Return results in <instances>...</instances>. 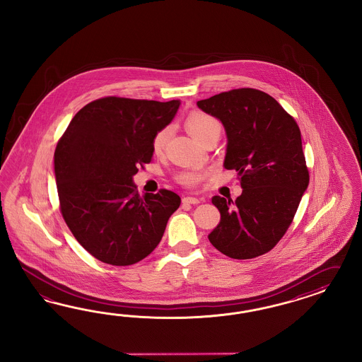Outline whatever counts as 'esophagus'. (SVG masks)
I'll return each mask as SVG.
<instances>
[{"label":"esophagus","mask_w":362,"mask_h":362,"mask_svg":"<svg viewBox=\"0 0 362 362\" xmlns=\"http://www.w3.org/2000/svg\"><path fill=\"white\" fill-rule=\"evenodd\" d=\"M182 202H183L185 204H199V203H200V200H199L197 197H185L182 199Z\"/></svg>","instance_id":"34e87169"}]
</instances>
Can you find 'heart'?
<instances>
[{
  "label": "heart",
  "instance_id": "obj_1",
  "mask_svg": "<svg viewBox=\"0 0 362 362\" xmlns=\"http://www.w3.org/2000/svg\"><path fill=\"white\" fill-rule=\"evenodd\" d=\"M186 126L188 132H191L199 142H202L206 136L212 132H220L221 126L219 121L204 112H191L186 119ZM171 127H165L158 132L153 138V148L155 153H160L165 148V143L170 138ZM209 173L200 170H186L177 175V180L185 186H197Z\"/></svg>",
  "mask_w": 362,
  "mask_h": 362
}]
</instances>
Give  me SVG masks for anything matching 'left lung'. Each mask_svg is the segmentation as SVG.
Wrapping results in <instances>:
<instances>
[{"mask_svg": "<svg viewBox=\"0 0 362 362\" xmlns=\"http://www.w3.org/2000/svg\"><path fill=\"white\" fill-rule=\"evenodd\" d=\"M197 107L219 119L227 135L224 168L236 170L243 194L212 197L220 223L211 244L232 259H253L284 236L307 191L301 132L281 105L260 90L236 88Z\"/></svg>", "mask_w": 362, "mask_h": 362, "instance_id": "8db88e82", "label": "left lung"}]
</instances>
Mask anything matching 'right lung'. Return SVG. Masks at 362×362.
<instances>
[{"label": "right lung", "mask_w": 362, "mask_h": 362, "mask_svg": "<svg viewBox=\"0 0 362 362\" xmlns=\"http://www.w3.org/2000/svg\"><path fill=\"white\" fill-rule=\"evenodd\" d=\"M179 106V99H97L78 111L57 144L62 216L78 243L103 263L132 265L147 257L180 206L168 189L139 197L132 179L139 165L151 162L153 138Z\"/></svg>", "instance_id": "obj_1"}]
</instances>
